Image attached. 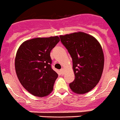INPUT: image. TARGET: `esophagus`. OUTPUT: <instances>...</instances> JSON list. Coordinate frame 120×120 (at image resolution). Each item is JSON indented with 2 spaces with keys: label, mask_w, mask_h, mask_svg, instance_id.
<instances>
[{
  "label": "esophagus",
  "mask_w": 120,
  "mask_h": 120,
  "mask_svg": "<svg viewBox=\"0 0 120 120\" xmlns=\"http://www.w3.org/2000/svg\"><path fill=\"white\" fill-rule=\"evenodd\" d=\"M60 71H61V74H62V75H64V72H65V70H64V68H62V69H61V70H60Z\"/></svg>",
  "instance_id": "esophagus-1"
}]
</instances>
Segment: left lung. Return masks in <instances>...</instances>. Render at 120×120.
Returning <instances> with one entry per match:
<instances>
[{
	"mask_svg": "<svg viewBox=\"0 0 120 120\" xmlns=\"http://www.w3.org/2000/svg\"><path fill=\"white\" fill-rule=\"evenodd\" d=\"M59 37L72 58L75 77L69 84L70 89L76 94L89 92L103 73L104 58L101 45L94 36L81 31Z\"/></svg>",
	"mask_w": 120,
	"mask_h": 120,
	"instance_id": "8db88e82",
	"label": "left lung"
}]
</instances>
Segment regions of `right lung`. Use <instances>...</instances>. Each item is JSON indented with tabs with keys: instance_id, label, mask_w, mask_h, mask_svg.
<instances>
[{
	"instance_id": "obj_1",
	"label": "right lung",
	"mask_w": 120,
	"mask_h": 120,
	"mask_svg": "<svg viewBox=\"0 0 120 120\" xmlns=\"http://www.w3.org/2000/svg\"><path fill=\"white\" fill-rule=\"evenodd\" d=\"M59 41L57 36L31 39L17 50L16 75L22 86L34 96L45 97L53 91L58 75L52 68L50 52Z\"/></svg>"
}]
</instances>
